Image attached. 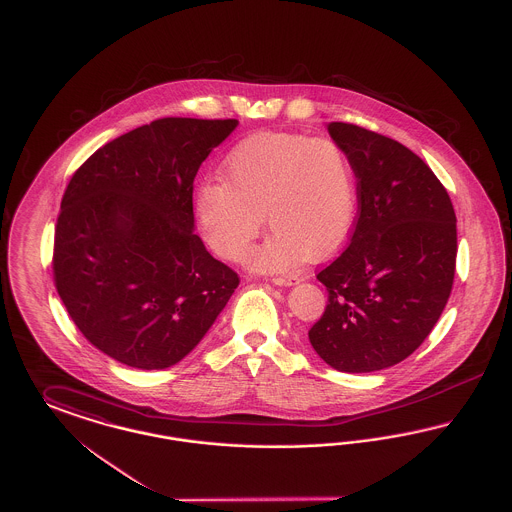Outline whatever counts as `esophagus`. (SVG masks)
<instances>
[{"label": "esophagus", "instance_id": "obj_1", "mask_svg": "<svg viewBox=\"0 0 512 512\" xmlns=\"http://www.w3.org/2000/svg\"><path fill=\"white\" fill-rule=\"evenodd\" d=\"M297 282H299V276H295V274H286V276L272 278V284H276V286H293Z\"/></svg>", "mask_w": 512, "mask_h": 512}]
</instances>
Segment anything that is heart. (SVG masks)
I'll return each mask as SVG.
<instances>
[{
	"label": "heart",
	"mask_w": 512,
	"mask_h": 512,
	"mask_svg": "<svg viewBox=\"0 0 512 512\" xmlns=\"http://www.w3.org/2000/svg\"><path fill=\"white\" fill-rule=\"evenodd\" d=\"M224 180H207L195 197L203 236L220 257L240 261L263 228L267 242L249 255L259 272L292 268L307 255L336 251L357 217V174L330 138L259 132L222 163Z\"/></svg>",
	"instance_id": "heart-1"
}]
</instances>
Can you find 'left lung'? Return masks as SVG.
Masks as SVG:
<instances>
[{
	"mask_svg": "<svg viewBox=\"0 0 512 512\" xmlns=\"http://www.w3.org/2000/svg\"><path fill=\"white\" fill-rule=\"evenodd\" d=\"M328 132L353 161L359 215L349 245L317 274L328 305L309 341L340 372H374L407 359L441 317L455 278L457 217L409 147L349 122H330Z\"/></svg>",
	"mask_w": 512,
	"mask_h": 512,
	"instance_id": "obj_1",
	"label": "left lung"
}]
</instances>
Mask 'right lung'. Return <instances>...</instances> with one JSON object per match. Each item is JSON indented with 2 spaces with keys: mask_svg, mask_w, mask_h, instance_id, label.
I'll use <instances>...</instances> for the list:
<instances>
[{
  "mask_svg": "<svg viewBox=\"0 0 512 512\" xmlns=\"http://www.w3.org/2000/svg\"><path fill=\"white\" fill-rule=\"evenodd\" d=\"M236 126L157 119L99 147L65 190L55 288L84 338L122 365L182 361L240 284L194 232L195 174Z\"/></svg>",
  "mask_w": 512,
  "mask_h": 512,
  "instance_id": "1",
  "label": "right lung"
}]
</instances>
